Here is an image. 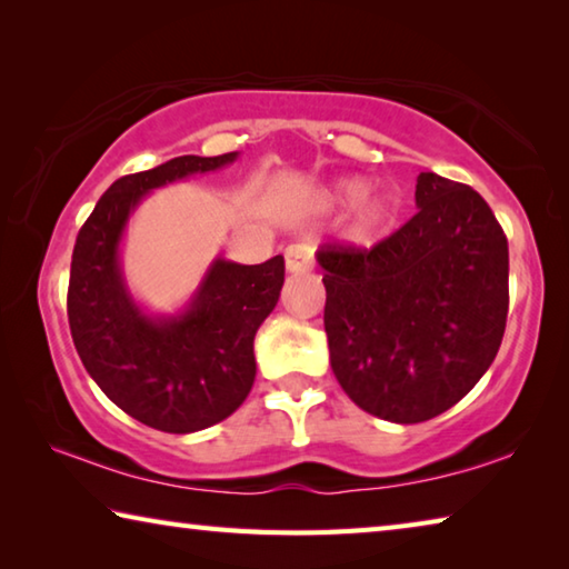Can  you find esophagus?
Returning a JSON list of instances; mask_svg holds the SVG:
<instances>
[{"label":"esophagus","mask_w":569,"mask_h":569,"mask_svg":"<svg viewBox=\"0 0 569 569\" xmlns=\"http://www.w3.org/2000/svg\"><path fill=\"white\" fill-rule=\"evenodd\" d=\"M313 266V248L308 243H291L286 248V271L303 273Z\"/></svg>","instance_id":"34e87169"}]
</instances>
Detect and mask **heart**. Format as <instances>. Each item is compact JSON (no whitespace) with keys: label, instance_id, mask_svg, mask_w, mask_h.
Here are the masks:
<instances>
[{"label":"heart","instance_id":"obj_1","mask_svg":"<svg viewBox=\"0 0 569 569\" xmlns=\"http://www.w3.org/2000/svg\"><path fill=\"white\" fill-rule=\"evenodd\" d=\"M363 180L343 178L336 182L329 192L331 203H353V200H359L351 218V238L356 240H369L373 236H379L381 230L389 226V220L393 216L389 196H381V192H366L363 196Z\"/></svg>","mask_w":569,"mask_h":569}]
</instances>
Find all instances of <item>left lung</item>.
Listing matches in <instances>:
<instances>
[{
    "label": "left lung",
    "instance_id": "obj_1",
    "mask_svg": "<svg viewBox=\"0 0 569 569\" xmlns=\"http://www.w3.org/2000/svg\"><path fill=\"white\" fill-rule=\"evenodd\" d=\"M419 213L371 250L321 246L331 369L373 417L419 423L475 389L499 351L509 250L492 208L437 172Z\"/></svg>",
    "mask_w": 569,
    "mask_h": 569
}]
</instances>
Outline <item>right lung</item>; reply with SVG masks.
Segmentation results:
<instances>
[{
    "label": "right lung",
    "mask_w": 569,
    "mask_h": 569,
    "mask_svg": "<svg viewBox=\"0 0 569 569\" xmlns=\"http://www.w3.org/2000/svg\"><path fill=\"white\" fill-rule=\"evenodd\" d=\"M236 158L180 156L114 180L72 250L67 319L84 369L124 413L168 435L213 427L246 401L253 339L281 296L283 256L258 266L216 258L182 311L152 316L124 283L120 243L148 192Z\"/></svg>",
    "instance_id": "1"
}]
</instances>
